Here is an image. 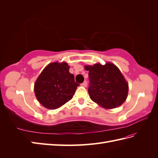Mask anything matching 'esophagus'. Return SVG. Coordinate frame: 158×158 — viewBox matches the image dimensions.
Listing matches in <instances>:
<instances>
[{"label":"esophagus","instance_id":"obj_1","mask_svg":"<svg viewBox=\"0 0 158 158\" xmlns=\"http://www.w3.org/2000/svg\"><path fill=\"white\" fill-rule=\"evenodd\" d=\"M87 85H88V83H87V81H85L84 82H83V83H81V85L83 86V87H86Z\"/></svg>","mask_w":158,"mask_h":158}]
</instances>
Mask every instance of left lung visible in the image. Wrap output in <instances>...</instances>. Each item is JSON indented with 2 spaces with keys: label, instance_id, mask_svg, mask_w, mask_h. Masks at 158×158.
Segmentation results:
<instances>
[{
  "label": "left lung",
  "instance_id": "8db88e82",
  "mask_svg": "<svg viewBox=\"0 0 158 158\" xmlns=\"http://www.w3.org/2000/svg\"><path fill=\"white\" fill-rule=\"evenodd\" d=\"M88 70L90 98L103 108L114 109L126 100L128 84L122 73L112 63L85 66Z\"/></svg>",
  "mask_w": 158,
  "mask_h": 158
}]
</instances>
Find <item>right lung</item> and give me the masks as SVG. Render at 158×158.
Segmentation results:
<instances>
[{
    "label": "right lung",
    "instance_id": "obj_1",
    "mask_svg": "<svg viewBox=\"0 0 158 158\" xmlns=\"http://www.w3.org/2000/svg\"><path fill=\"white\" fill-rule=\"evenodd\" d=\"M79 85L66 62H53L47 66L36 79L35 93L43 106L56 109L72 99Z\"/></svg>",
    "mask_w": 158,
    "mask_h": 158
}]
</instances>
